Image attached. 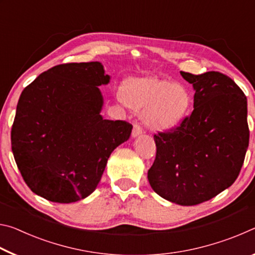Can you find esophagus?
<instances>
[{
	"label": "esophagus",
	"mask_w": 255,
	"mask_h": 255,
	"mask_svg": "<svg viewBox=\"0 0 255 255\" xmlns=\"http://www.w3.org/2000/svg\"><path fill=\"white\" fill-rule=\"evenodd\" d=\"M141 133V127L139 126L138 124H135L133 125V128H132V132H131V136L135 138L137 136H139Z\"/></svg>",
	"instance_id": "34e87169"
}]
</instances>
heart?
Here are the masks:
<instances>
[{
    "label": "heart",
    "mask_w": 255,
    "mask_h": 255,
    "mask_svg": "<svg viewBox=\"0 0 255 255\" xmlns=\"http://www.w3.org/2000/svg\"><path fill=\"white\" fill-rule=\"evenodd\" d=\"M116 99L133 109H144L143 120L153 129H169L182 120L190 108L188 89L179 83L157 79L137 77L125 82Z\"/></svg>",
    "instance_id": "1"
}]
</instances>
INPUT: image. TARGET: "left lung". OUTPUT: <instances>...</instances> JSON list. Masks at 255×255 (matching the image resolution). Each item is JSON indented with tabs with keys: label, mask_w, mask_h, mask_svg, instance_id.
<instances>
[{
	"label": "left lung",
	"mask_w": 255,
	"mask_h": 255,
	"mask_svg": "<svg viewBox=\"0 0 255 255\" xmlns=\"http://www.w3.org/2000/svg\"><path fill=\"white\" fill-rule=\"evenodd\" d=\"M195 90L193 111L179 127L154 135L156 157L148 170L158 196L181 206L210 200L235 182L249 146L248 100L219 72H180Z\"/></svg>",
	"instance_id": "1"
}]
</instances>
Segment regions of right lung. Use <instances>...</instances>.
<instances>
[{"label":"right lung","mask_w":255,"mask_h":255,"mask_svg":"<svg viewBox=\"0 0 255 255\" xmlns=\"http://www.w3.org/2000/svg\"><path fill=\"white\" fill-rule=\"evenodd\" d=\"M110 76L99 62L49 68L21 93L11 130L12 152L31 191L70 204L96 190L116 147L132 126L103 119L99 89Z\"/></svg>","instance_id":"right-lung-1"}]
</instances>
